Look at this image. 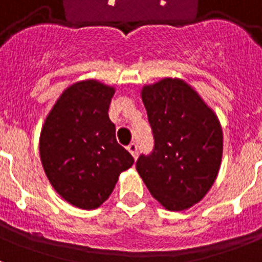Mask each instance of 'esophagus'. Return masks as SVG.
<instances>
[{
    "instance_id": "esophagus-1",
    "label": "esophagus",
    "mask_w": 262,
    "mask_h": 262,
    "mask_svg": "<svg viewBox=\"0 0 262 262\" xmlns=\"http://www.w3.org/2000/svg\"><path fill=\"white\" fill-rule=\"evenodd\" d=\"M127 151L130 152L132 156H133L135 159H137V156H139V147H137V144L132 143L130 145L127 147Z\"/></svg>"
}]
</instances>
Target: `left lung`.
<instances>
[{"instance_id":"obj_1","label":"left lung","mask_w":262,"mask_h":262,"mask_svg":"<svg viewBox=\"0 0 262 262\" xmlns=\"http://www.w3.org/2000/svg\"><path fill=\"white\" fill-rule=\"evenodd\" d=\"M141 99L155 147L136 168L148 190L168 211L200 203L215 182L223 155L217 115L181 79L144 85Z\"/></svg>"}]
</instances>
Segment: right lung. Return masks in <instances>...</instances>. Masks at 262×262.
Masks as SVG:
<instances>
[{"mask_svg":"<svg viewBox=\"0 0 262 262\" xmlns=\"http://www.w3.org/2000/svg\"><path fill=\"white\" fill-rule=\"evenodd\" d=\"M115 88L84 80L63 91L43 123L39 152L54 190L81 209L100 207L135 159L117 143L108 106Z\"/></svg>","mask_w":262,"mask_h":262,"instance_id":"1","label":"right lung"}]
</instances>
